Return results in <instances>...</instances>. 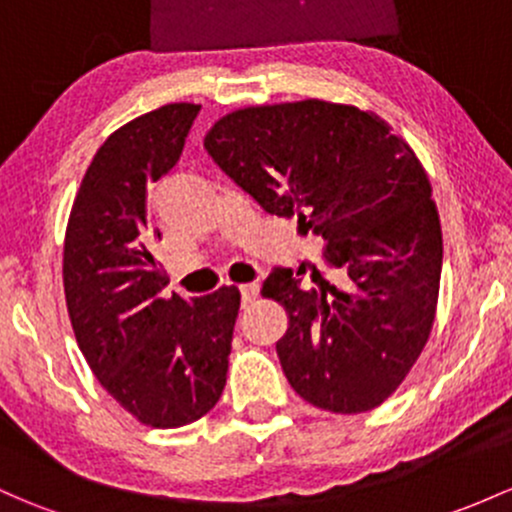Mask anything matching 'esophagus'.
Instances as JSON below:
<instances>
[{
  "mask_svg": "<svg viewBox=\"0 0 512 512\" xmlns=\"http://www.w3.org/2000/svg\"><path fill=\"white\" fill-rule=\"evenodd\" d=\"M257 294H260V284H242L240 287V297H242V306H250L252 301L257 299Z\"/></svg>",
  "mask_w": 512,
  "mask_h": 512,
  "instance_id": "obj_1",
  "label": "esophagus"
}]
</instances>
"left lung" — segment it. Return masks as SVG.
<instances>
[{"instance_id": "obj_1", "label": "left lung", "mask_w": 512, "mask_h": 512, "mask_svg": "<svg viewBox=\"0 0 512 512\" xmlns=\"http://www.w3.org/2000/svg\"><path fill=\"white\" fill-rule=\"evenodd\" d=\"M208 157L262 211L326 245L333 277L274 267L262 294L287 306L277 355L319 410L383 405L417 363L441 279L432 186L407 142L375 112L324 100L245 107L206 134Z\"/></svg>"}]
</instances>
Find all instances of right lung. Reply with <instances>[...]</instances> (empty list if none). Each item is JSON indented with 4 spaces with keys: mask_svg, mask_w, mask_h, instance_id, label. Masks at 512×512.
Segmentation results:
<instances>
[{
    "mask_svg": "<svg viewBox=\"0 0 512 512\" xmlns=\"http://www.w3.org/2000/svg\"><path fill=\"white\" fill-rule=\"evenodd\" d=\"M201 105L174 102L105 139L73 201L63 287L78 346L100 385L149 427L196 422L220 400L238 287L164 297L149 193L179 161Z\"/></svg>",
    "mask_w": 512,
    "mask_h": 512,
    "instance_id": "1",
    "label": "right lung"
}]
</instances>
